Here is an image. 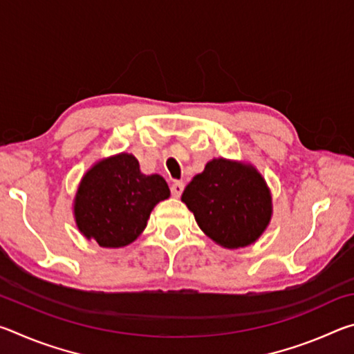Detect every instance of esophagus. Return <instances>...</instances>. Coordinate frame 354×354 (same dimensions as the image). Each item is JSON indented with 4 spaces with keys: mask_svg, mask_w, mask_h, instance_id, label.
<instances>
[{
    "mask_svg": "<svg viewBox=\"0 0 354 354\" xmlns=\"http://www.w3.org/2000/svg\"><path fill=\"white\" fill-rule=\"evenodd\" d=\"M170 190H171V195L176 196V198H178V196H181L183 190H184V183L183 181H175L171 184Z\"/></svg>",
    "mask_w": 354,
    "mask_h": 354,
    "instance_id": "esophagus-1",
    "label": "esophagus"
}]
</instances>
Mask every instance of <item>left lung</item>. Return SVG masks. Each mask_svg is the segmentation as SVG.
I'll return each instance as SVG.
<instances>
[{
	"label": "left lung",
	"mask_w": 354,
	"mask_h": 354,
	"mask_svg": "<svg viewBox=\"0 0 354 354\" xmlns=\"http://www.w3.org/2000/svg\"><path fill=\"white\" fill-rule=\"evenodd\" d=\"M181 200L201 231L225 248L256 242L272 218V195L253 165L212 159L187 184Z\"/></svg>",
	"instance_id": "8db88e82"
}]
</instances>
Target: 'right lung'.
<instances>
[{
  "label": "right lung",
  "instance_id": "obj_1",
  "mask_svg": "<svg viewBox=\"0 0 354 354\" xmlns=\"http://www.w3.org/2000/svg\"><path fill=\"white\" fill-rule=\"evenodd\" d=\"M169 196L165 179L143 175L133 154L111 156L81 179L73 206L76 226L100 247H127L145 230L154 206Z\"/></svg>",
  "mask_w": 354,
  "mask_h": 354
}]
</instances>
